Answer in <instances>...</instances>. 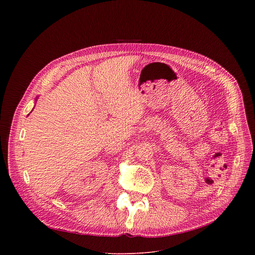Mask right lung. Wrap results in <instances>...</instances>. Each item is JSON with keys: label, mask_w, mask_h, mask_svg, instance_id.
I'll use <instances>...</instances> for the list:
<instances>
[{"label": "right lung", "mask_w": 255, "mask_h": 255, "mask_svg": "<svg viewBox=\"0 0 255 255\" xmlns=\"http://www.w3.org/2000/svg\"><path fill=\"white\" fill-rule=\"evenodd\" d=\"M36 101H37V99H36Z\"/></svg>", "instance_id": "add662e5"}]
</instances>
